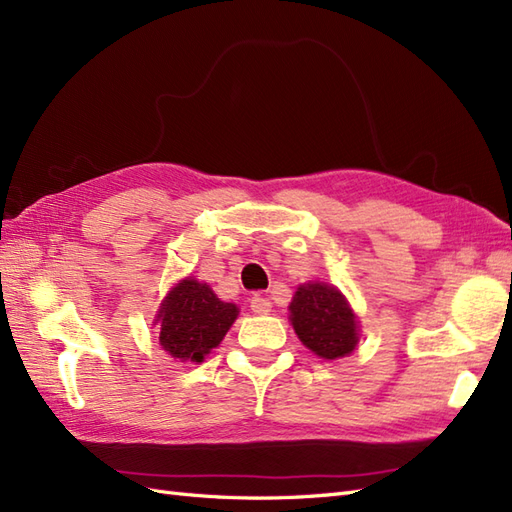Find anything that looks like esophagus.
<instances>
[{
  "instance_id": "obj_1",
  "label": "esophagus",
  "mask_w": 512,
  "mask_h": 512,
  "mask_svg": "<svg viewBox=\"0 0 512 512\" xmlns=\"http://www.w3.org/2000/svg\"><path fill=\"white\" fill-rule=\"evenodd\" d=\"M250 308H252V312H256V314H269V312H271V301H269V297L256 293V295L250 299Z\"/></svg>"
}]
</instances>
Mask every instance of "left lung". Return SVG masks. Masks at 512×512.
I'll list each match as a JSON object with an SVG mask.
<instances>
[{"label": "left lung", "instance_id": "1", "mask_svg": "<svg viewBox=\"0 0 512 512\" xmlns=\"http://www.w3.org/2000/svg\"><path fill=\"white\" fill-rule=\"evenodd\" d=\"M290 321L299 340L323 359L349 355L357 344L355 314L334 286H299L290 303Z\"/></svg>", "mask_w": 512, "mask_h": 512}]
</instances>
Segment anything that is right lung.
<instances>
[{
	"instance_id": "right-lung-1",
	"label": "right lung",
	"mask_w": 512,
	"mask_h": 512,
	"mask_svg": "<svg viewBox=\"0 0 512 512\" xmlns=\"http://www.w3.org/2000/svg\"><path fill=\"white\" fill-rule=\"evenodd\" d=\"M237 314L234 303L219 301L206 284L183 280L170 290L159 312V342L176 359L202 362L222 342Z\"/></svg>"
}]
</instances>
